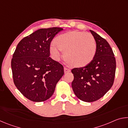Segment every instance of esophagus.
<instances>
[{"label":"esophagus","mask_w":128,"mask_h":128,"mask_svg":"<svg viewBox=\"0 0 128 128\" xmlns=\"http://www.w3.org/2000/svg\"><path fill=\"white\" fill-rule=\"evenodd\" d=\"M64 73H68V72H70V69L69 68H66V67H64Z\"/></svg>","instance_id":"1"}]
</instances>
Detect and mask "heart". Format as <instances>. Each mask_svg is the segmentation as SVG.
I'll return each mask as SVG.
<instances>
[{
  "label": "heart",
  "mask_w": 128,
  "mask_h": 128,
  "mask_svg": "<svg viewBox=\"0 0 128 128\" xmlns=\"http://www.w3.org/2000/svg\"><path fill=\"white\" fill-rule=\"evenodd\" d=\"M50 47L51 55L60 59L62 51L65 52L67 61L77 67L89 64L96 52V43L92 34L79 31H70L58 35Z\"/></svg>",
  "instance_id": "obj_1"
}]
</instances>
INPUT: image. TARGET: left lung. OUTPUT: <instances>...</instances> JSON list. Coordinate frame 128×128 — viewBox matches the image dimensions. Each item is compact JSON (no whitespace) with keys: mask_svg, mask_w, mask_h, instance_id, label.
Masks as SVG:
<instances>
[{"mask_svg":"<svg viewBox=\"0 0 128 128\" xmlns=\"http://www.w3.org/2000/svg\"><path fill=\"white\" fill-rule=\"evenodd\" d=\"M90 31L96 43L94 59L86 66L71 70L74 76L72 82L73 92L78 98L86 102L98 100L111 88L116 66L109 43L94 31Z\"/></svg>","mask_w":128,"mask_h":128,"instance_id":"left-lung-1","label":"left lung"}]
</instances>
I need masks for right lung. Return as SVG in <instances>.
<instances>
[{
	"label": "right lung",
	"instance_id": "add662e5",
	"mask_svg": "<svg viewBox=\"0 0 128 128\" xmlns=\"http://www.w3.org/2000/svg\"><path fill=\"white\" fill-rule=\"evenodd\" d=\"M62 28L40 29L25 36L13 54V80L24 96L40 102L52 95L56 84L64 74V67L49 57L52 40Z\"/></svg>",
	"mask_w": 128,
	"mask_h": 128
}]
</instances>
